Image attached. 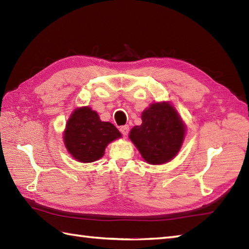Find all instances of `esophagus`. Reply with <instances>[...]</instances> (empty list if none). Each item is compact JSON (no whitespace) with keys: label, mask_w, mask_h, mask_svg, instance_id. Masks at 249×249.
I'll return each mask as SVG.
<instances>
[{"label":"esophagus","mask_w":249,"mask_h":249,"mask_svg":"<svg viewBox=\"0 0 249 249\" xmlns=\"http://www.w3.org/2000/svg\"><path fill=\"white\" fill-rule=\"evenodd\" d=\"M121 133L123 134V136H127L128 135V131H129V126L128 125H125V126H122L120 128Z\"/></svg>","instance_id":"esophagus-1"}]
</instances>
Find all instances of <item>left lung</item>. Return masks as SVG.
Instances as JSON below:
<instances>
[{"instance_id":"1","label":"left lung","mask_w":249,"mask_h":249,"mask_svg":"<svg viewBox=\"0 0 249 249\" xmlns=\"http://www.w3.org/2000/svg\"><path fill=\"white\" fill-rule=\"evenodd\" d=\"M142 124L134 126L129 139L150 165H162L177 156L183 144L186 125L169 102L153 103L141 115Z\"/></svg>"}]
</instances>
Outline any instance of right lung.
I'll use <instances>...</instances> for the list:
<instances>
[{
	"mask_svg": "<svg viewBox=\"0 0 249 249\" xmlns=\"http://www.w3.org/2000/svg\"><path fill=\"white\" fill-rule=\"evenodd\" d=\"M122 135L110 122H103L96 111L80 107L72 111L63 135L70 154L79 162H93L105 154L107 145Z\"/></svg>",
	"mask_w": 249,
	"mask_h": 249,
	"instance_id": "add662e5",
	"label": "right lung"
}]
</instances>
